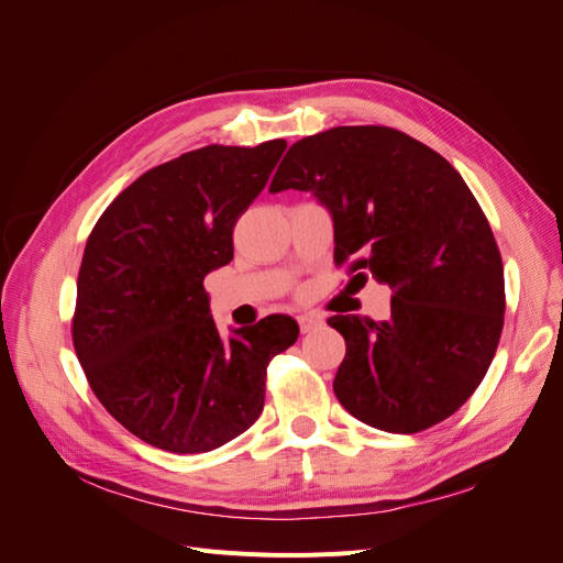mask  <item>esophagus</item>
Wrapping results in <instances>:
<instances>
[{
    "label": "esophagus",
    "instance_id": "1",
    "mask_svg": "<svg viewBox=\"0 0 563 563\" xmlns=\"http://www.w3.org/2000/svg\"><path fill=\"white\" fill-rule=\"evenodd\" d=\"M298 323H300V331H302V333H310V331L319 329L323 321H321L319 317H314V314H300V317H298Z\"/></svg>",
    "mask_w": 563,
    "mask_h": 563
}]
</instances>
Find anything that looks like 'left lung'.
Instances as JSON below:
<instances>
[{"mask_svg": "<svg viewBox=\"0 0 563 563\" xmlns=\"http://www.w3.org/2000/svg\"><path fill=\"white\" fill-rule=\"evenodd\" d=\"M310 192L333 220V258L387 284L389 319L333 314L345 338L333 391L371 428L413 434L446 420L496 354L503 261L463 176L387 126H335L288 147L269 192Z\"/></svg>", "mask_w": 563, "mask_h": 563, "instance_id": "obj_1", "label": "left lung"}]
</instances>
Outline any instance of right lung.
<instances>
[{
	"label": "right lung",
	"instance_id": "add662e5",
	"mask_svg": "<svg viewBox=\"0 0 563 563\" xmlns=\"http://www.w3.org/2000/svg\"><path fill=\"white\" fill-rule=\"evenodd\" d=\"M286 141L207 145L150 168L98 218L77 279L73 340L108 413L145 444L207 453L258 420L272 356L298 323L269 314L225 338L203 277L232 261V228Z\"/></svg>",
	"mask_w": 563,
	"mask_h": 563
}]
</instances>
